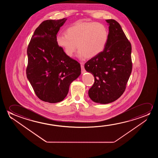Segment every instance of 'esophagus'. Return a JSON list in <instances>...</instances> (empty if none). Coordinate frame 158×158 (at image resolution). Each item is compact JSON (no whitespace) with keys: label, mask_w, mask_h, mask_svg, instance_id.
<instances>
[{"label":"esophagus","mask_w":158,"mask_h":158,"mask_svg":"<svg viewBox=\"0 0 158 158\" xmlns=\"http://www.w3.org/2000/svg\"><path fill=\"white\" fill-rule=\"evenodd\" d=\"M81 65V73L84 74L86 72V71L84 69V64L82 63H80Z\"/></svg>","instance_id":"obj_1"}]
</instances>
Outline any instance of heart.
Here are the masks:
<instances>
[{
  "instance_id": "obj_1",
  "label": "heart",
  "mask_w": 158,
  "mask_h": 158,
  "mask_svg": "<svg viewBox=\"0 0 158 158\" xmlns=\"http://www.w3.org/2000/svg\"><path fill=\"white\" fill-rule=\"evenodd\" d=\"M108 30L97 22H77L56 35V43L67 56L72 57L77 48L80 58H92L100 54L108 41Z\"/></svg>"
}]
</instances>
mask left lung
Listing matches in <instances>:
<instances>
[{"label": "left lung", "mask_w": 158, "mask_h": 158, "mask_svg": "<svg viewBox=\"0 0 158 158\" xmlns=\"http://www.w3.org/2000/svg\"><path fill=\"white\" fill-rule=\"evenodd\" d=\"M106 22L109 25L106 47L85 64L86 71L94 75L95 80L89 89V97L102 104L112 102L121 97L132 69L131 44L117 21Z\"/></svg>", "instance_id": "8db88e82"}]
</instances>
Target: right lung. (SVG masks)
<instances>
[{
	"label": "right lung",
	"mask_w": 158,
	"mask_h": 158,
	"mask_svg": "<svg viewBox=\"0 0 158 158\" xmlns=\"http://www.w3.org/2000/svg\"><path fill=\"white\" fill-rule=\"evenodd\" d=\"M66 20L42 22L27 50V78L37 97L50 103L64 99L69 85L81 74L80 64L67 56L56 43V35Z\"/></svg>",
	"instance_id": "1"
}]
</instances>
